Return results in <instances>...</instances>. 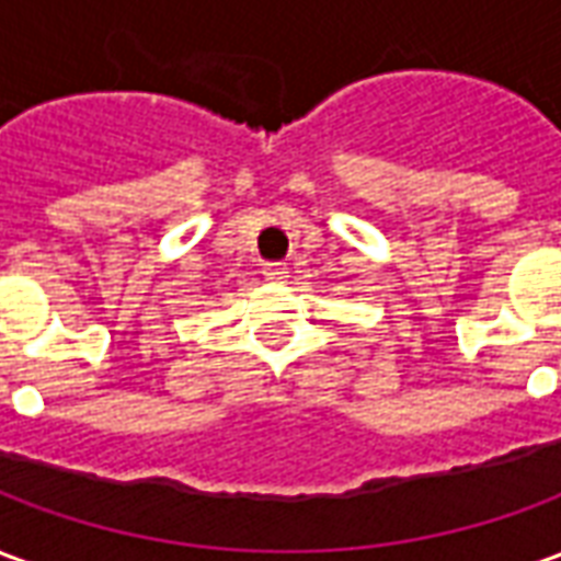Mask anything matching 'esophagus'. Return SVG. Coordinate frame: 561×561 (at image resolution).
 <instances>
[{
  "label": "esophagus",
  "instance_id": "1",
  "mask_svg": "<svg viewBox=\"0 0 561 561\" xmlns=\"http://www.w3.org/2000/svg\"><path fill=\"white\" fill-rule=\"evenodd\" d=\"M261 273H264L270 282H282L285 279V273H288V267H285V264H279V261H267V264L261 267Z\"/></svg>",
  "mask_w": 561,
  "mask_h": 561
}]
</instances>
